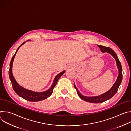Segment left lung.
Segmentation results:
<instances>
[{
	"label": "left lung",
	"instance_id": "8db88e82",
	"mask_svg": "<svg viewBox=\"0 0 131 131\" xmlns=\"http://www.w3.org/2000/svg\"><path fill=\"white\" fill-rule=\"evenodd\" d=\"M97 46L100 48V49H101V50L102 52H107V53L110 54L115 59V60L116 61L117 67H118V69L119 70V75L118 76V78H117V79L116 82L115 83V84H114L113 87L110 89V90H109L108 92H106L105 93H104V94H102L100 96H97L88 97V96L82 95L79 92V91H78L77 88H76L75 84H74V88L76 89L77 94L79 95V96L82 100H83L86 102L93 103H101L104 102L111 99V97H113L114 96V95L116 94V93H117V91L118 90L119 87L122 82V76H122V66H121V63L117 57V54L114 52V51L109 47H104V46H101V45H97Z\"/></svg>",
	"mask_w": 131,
	"mask_h": 131
}]
</instances>
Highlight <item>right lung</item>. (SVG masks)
Instances as JSON below:
<instances>
[{"label": "right lung", "instance_id": "right-lung-1", "mask_svg": "<svg viewBox=\"0 0 131 131\" xmlns=\"http://www.w3.org/2000/svg\"><path fill=\"white\" fill-rule=\"evenodd\" d=\"M25 43V42H24L20 47H18L17 50L16 51V52L15 53V54H14V55L12 58L11 61L10 63V68H9V74L10 79L11 80L12 85L14 91L16 92V93L18 96H20L21 97H22L23 99H24L27 101H30V102L40 101L46 99L47 98L49 97L52 94V93L53 91V89L54 88L56 84H57L58 80L63 75L65 71V70L63 71L62 72H61V73L58 74V75L55 77L51 87L48 90H47L45 92H33V91L25 89L23 88V87H22L21 86H20L16 82V81H15V80L13 76L12 72V64H13L14 58L16 55V52H17V51H18V49L20 48V47L21 46H22L23 44H24Z\"/></svg>", "mask_w": 131, "mask_h": 131}]
</instances>
